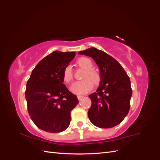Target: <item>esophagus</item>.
Listing matches in <instances>:
<instances>
[{
	"label": "esophagus",
	"instance_id": "obj_1",
	"mask_svg": "<svg viewBox=\"0 0 160 160\" xmlns=\"http://www.w3.org/2000/svg\"><path fill=\"white\" fill-rule=\"evenodd\" d=\"M84 96L83 95H77V99H78L79 100H81L82 99V98H83Z\"/></svg>",
	"mask_w": 160,
	"mask_h": 160
}]
</instances>
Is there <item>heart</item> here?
Instances as JSON below:
<instances>
[{
    "label": "heart",
    "mask_w": 160,
    "mask_h": 160,
    "mask_svg": "<svg viewBox=\"0 0 160 160\" xmlns=\"http://www.w3.org/2000/svg\"><path fill=\"white\" fill-rule=\"evenodd\" d=\"M77 65L81 68L85 69L82 76L84 79L81 81H77L71 86L72 93L77 95H83L89 92L95 85H98L101 81V75L99 72L93 68V63L88 57H80L77 60ZM62 79L65 83L70 84L73 79V75L69 65L66 66L62 70Z\"/></svg>",
    "instance_id": "heart-1"
}]
</instances>
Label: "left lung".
<instances>
[{"label": "left lung", "mask_w": 160, "mask_h": 160, "mask_svg": "<svg viewBox=\"0 0 160 160\" xmlns=\"http://www.w3.org/2000/svg\"><path fill=\"white\" fill-rule=\"evenodd\" d=\"M93 58L100 70L101 83L96 92L89 95L91 106L88 117L100 128H111L119 124L128 115L132 95L127 72L113 57L92 47L78 52Z\"/></svg>", "instance_id": "8db88e82"}]
</instances>
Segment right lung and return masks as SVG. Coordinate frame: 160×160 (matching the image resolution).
Masks as SVG:
<instances>
[{
    "label": "right lung",
    "instance_id": "obj_1",
    "mask_svg": "<svg viewBox=\"0 0 160 160\" xmlns=\"http://www.w3.org/2000/svg\"><path fill=\"white\" fill-rule=\"evenodd\" d=\"M75 56V52H52L38 62L27 81L28 114L36 126L45 132L65 131L70 124L71 111L79 103L62 79V70Z\"/></svg>",
    "mask_w": 160,
    "mask_h": 160
}]
</instances>
